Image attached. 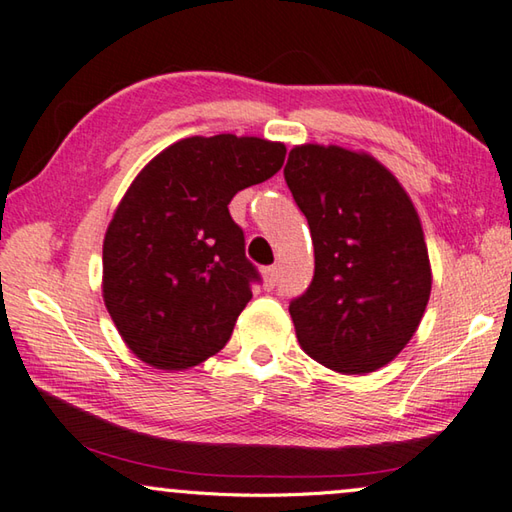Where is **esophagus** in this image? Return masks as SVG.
Here are the masks:
<instances>
[{"instance_id":"esophagus-1","label":"esophagus","mask_w":512,"mask_h":512,"mask_svg":"<svg viewBox=\"0 0 512 512\" xmlns=\"http://www.w3.org/2000/svg\"><path fill=\"white\" fill-rule=\"evenodd\" d=\"M277 280H280V268H277V266L264 268V282H266L268 288H273L277 284Z\"/></svg>"}]
</instances>
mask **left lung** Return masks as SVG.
I'll list each match as a JSON object with an SVG mask.
<instances>
[{
    "label": "left lung",
    "mask_w": 512,
    "mask_h": 512,
    "mask_svg": "<svg viewBox=\"0 0 512 512\" xmlns=\"http://www.w3.org/2000/svg\"><path fill=\"white\" fill-rule=\"evenodd\" d=\"M284 179L311 228L315 273L288 311L300 347L340 374H369L410 342L432 273L414 203L374 156L297 145Z\"/></svg>",
    "instance_id": "obj_1"
}]
</instances>
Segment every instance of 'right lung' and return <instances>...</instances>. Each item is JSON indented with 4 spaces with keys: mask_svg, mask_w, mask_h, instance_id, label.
Returning <instances> with one entry per match:
<instances>
[{
    "mask_svg": "<svg viewBox=\"0 0 512 512\" xmlns=\"http://www.w3.org/2000/svg\"><path fill=\"white\" fill-rule=\"evenodd\" d=\"M255 136H192L147 163L102 244V297L116 329L156 369H188L226 347L262 282L228 203L284 165Z\"/></svg>",
    "mask_w": 512,
    "mask_h": 512,
    "instance_id": "obj_1",
    "label": "right lung"
}]
</instances>
